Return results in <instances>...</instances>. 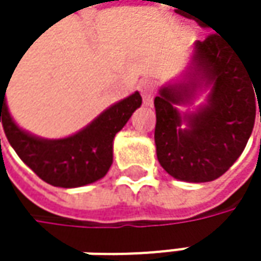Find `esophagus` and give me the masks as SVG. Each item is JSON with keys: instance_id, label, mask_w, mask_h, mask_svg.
I'll use <instances>...</instances> for the list:
<instances>
[{"instance_id": "1", "label": "esophagus", "mask_w": 261, "mask_h": 261, "mask_svg": "<svg viewBox=\"0 0 261 261\" xmlns=\"http://www.w3.org/2000/svg\"><path fill=\"white\" fill-rule=\"evenodd\" d=\"M140 95H142V104L145 107H152V90H151V86H143L142 90H140Z\"/></svg>"}]
</instances>
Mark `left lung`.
Listing matches in <instances>:
<instances>
[{
  "label": "left lung",
  "mask_w": 261,
  "mask_h": 261,
  "mask_svg": "<svg viewBox=\"0 0 261 261\" xmlns=\"http://www.w3.org/2000/svg\"><path fill=\"white\" fill-rule=\"evenodd\" d=\"M190 63L212 87L210 112L195 115L205 124L202 137L190 142L178 128L181 122L174 104L180 102L182 89L169 86L155 98V152L160 166L174 180L202 184L227 174L242 155L254 128L253 91L258 101L260 89L239 53L216 34L195 42Z\"/></svg>",
  "instance_id": "left-lung-1"
}]
</instances>
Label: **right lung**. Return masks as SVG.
<instances>
[{
  "mask_svg": "<svg viewBox=\"0 0 261 261\" xmlns=\"http://www.w3.org/2000/svg\"><path fill=\"white\" fill-rule=\"evenodd\" d=\"M4 95L0 93V122L3 121L6 127L12 148L37 178L63 190L95 184L107 175L113 163L115 137L140 107V98L136 92L125 104L107 110L92 136L80 146L54 149V146L30 142L16 133L3 109Z\"/></svg>",
  "mask_w": 261,
  "mask_h": 261,
  "instance_id": "1",
  "label": "right lung"
}]
</instances>
